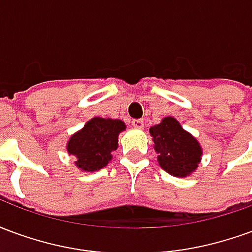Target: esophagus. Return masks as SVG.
Returning a JSON list of instances; mask_svg holds the SVG:
<instances>
[{
  "label": "esophagus",
  "mask_w": 252,
  "mask_h": 252,
  "mask_svg": "<svg viewBox=\"0 0 252 252\" xmlns=\"http://www.w3.org/2000/svg\"><path fill=\"white\" fill-rule=\"evenodd\" d=\"M131 124L133 128H137V129H142L143 126H144V121L143 120H132Z\"/></svg>",
  "instance_id": "34e87169"
}]
</instances>
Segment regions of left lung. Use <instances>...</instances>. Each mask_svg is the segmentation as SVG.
<instances>
[{
    "mask_svg": "<svg viewBox=\"0 0 252 252\" xmlns=\"http://www.w3.org/2000/svg\"><path fill=\"white\" fill-rule=\"evenodd\" d=\"M154 150L158 154V163L173 177L185 178L193 174L202 157L200 142L190 132L185 131L180 121L167 116L150 128Z\"/></svg>",
    "mask_w": 252,
    "mask_h": 252,
    "instance_id": "8db88e82",
    "label": "left lung"
}]
</instances>
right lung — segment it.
Here are the masks:
<instances>
[{"label":"right lung","mask_w":252,"mask_h":252,"mask_svg":"<svg viewBox=\"0 0 252 252\" xmlns=\"http://www.w3.org/2000/svg\"><path fill=\"white\" fill-rule=\"evenodd\" d=\"M126 128V123L119 119L93 117L67 140V153L75 158L74 164L81 171L94 173L104 169L113 158L119 135Z\"/></svg>","instance_id":"right-lung-1"}]
</instances>
